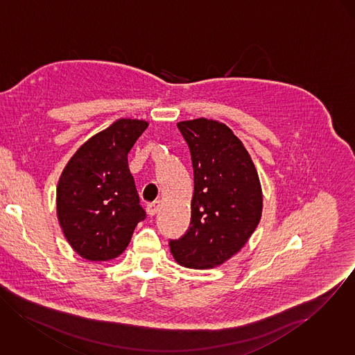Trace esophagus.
Segmentation results:
<instances>
[{
  "label": "esophagus",
  "mask_w": 355,
  "mask_h": 355,
  "mask_svg": "<svg viewBox=\"0 0 355 355\" xmlns=\"http://www.w3.org/2000/svg\"><path fill=\"white\" fill-rule=\"evenodd\" d=\"M159 208H161V201L159 200L147 204V212H148L150 216H154L159 211Z\"/></svg>",
  "instance_id": "1"
}]
</instances>
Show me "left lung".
Returning <instances> with one entry per match:
<instances>
[{
  "mask_svg": "<svg viewBox=\"0 0 355 355\" xmlns=\"http://www.w3.org/2000/svg\"><path fill=\"white\" fill-rule=\"evenodd\" d=\"M194 174L191 225L170 241L174 259L191 269H214L239 252L262 216L259 177L232 130L204 117L180 121Z\"/></svg>",
  "mask_w": 355,
  "mask_h": 355,
  "instance_id": "8db88e82",
  "label": "left lung"
}]
</instances>
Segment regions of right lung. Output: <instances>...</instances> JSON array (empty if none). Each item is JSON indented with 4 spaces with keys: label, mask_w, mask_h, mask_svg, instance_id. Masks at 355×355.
<instances>
[{
    "label": "right lung",
    "mask_w": 355,
    "mask_h": 355,
    "mask_svg": "<svg viewBox=\"0 0 355 355\" xmlns=\"http://www.w3.org/2000/svg\"><path fill=\"white\" fill-rule=\"evenodd\" d=\"M147 127L137 119L113 121L82 144L59 177V225L71 248L87 261L117 258L146 218L128 153Z\"/></svg>",
    "instance_id": "1"
}]
</instances>
